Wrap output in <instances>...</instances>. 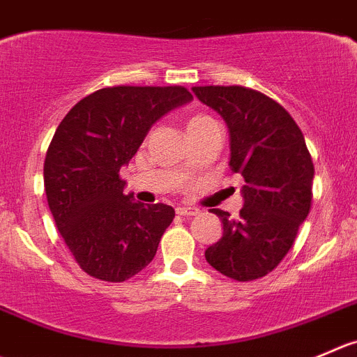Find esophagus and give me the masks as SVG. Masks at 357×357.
Listing matches in <instances>:
<instances>
[{
	"instance_id": "1",
	"label": "esophagus",
	"mask_w": 357,
	"mask_h": 357,
	"mask_svg": "<svg viewBox=\"0 0 357 357\" xmlns=\"http://www.w3.org/2000/svg\"><path fill=\"white\" fill-rule=\"evenodd\" d=\"M176 213L179 214V216H197V214L200 213L197 207H190V206H179L178 209H176Z\"/></svg>"
}]
</instances>
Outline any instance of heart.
Masks as SVG:
<instances>
[{
    "mask_svg": "<svg viewBox=\"0 0 357 357\" xmlns=\"http://www.w3.org/2000/svg\"><path fill=\"white\" fill-rule=\"evenodd\" d=\"M209 116H206V115H197V116H193V119H190V122H188V129L190 127H195V126H200V123H204V122H209Z\"/></svg>",
    "mask_w": 357,
    "mask_h": 357,
    "instance_id": "1",
    "label": "heart"
}]
</instances>
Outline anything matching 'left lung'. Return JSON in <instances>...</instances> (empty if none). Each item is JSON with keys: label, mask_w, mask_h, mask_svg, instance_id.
Returning <instances> with one entry per match:
<instances>
[{"label": "left lung", "mask_w": 357, "mask_h": 357, "mask_svg": "<svg viewBox=\"0 0 357 357\" xmlns=\"http://www.w3.org/2000/svg\"><path fill=\"white\" fill-rule=\"evenodd\" d=\"M192 91L227 123L228 164L245 181L237 220L213 211L223 223V237L206 249V259L235 281L259 279L288 255L309 214L312 158L291 115L261 92L237 85Z\"/></svg>", "instance_id": "1"}]
</instances>
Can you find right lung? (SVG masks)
Instances as JSON below:
<instances>
[{
	"mask_svg": "<svg viewBox=\"0 0 357 357\" xmlns=\"http://www.w3.org/2000/svg\"><path fill=\"white\" fill-rule=\"evenodd\" d=\"M193 99L183 86H108L76 102L43 165L55 225L82 271L122 282L153 259L174 209L126 195L120 169L157 120Z\"/></svg>",
	"mask_w": 357,
	"mask_h": 357,
	"instance_id": "1",
	"label": "right lung"
}]
</instances>
